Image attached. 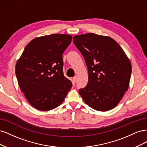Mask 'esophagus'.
Listing matches in <instances>:
<instances>
[{
  "label": "esophagus",
  "instance_id": "34e87169",
  "mask_svg": "<svg viewBox=\"0 0 147 147\" xmlns=\"http://www.w3.org/2000/svg\"><path fill=\"white\" fill-rule=\"evenodd\" d=\"M77 82V77H74L72 79V83H75V82Z\"/></svg>",
  "mask_w": 147,
  "mask_h": 147
}]
</instances>
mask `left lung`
I'll list each match as a JSON object with an SVG mask.
<instances>
[{"mask_svg": "<svg viewBox=\"0 0 147 147\" xmlns=\"http://www.w3.org/2000/svg\"><path fill=\"white\" fill-rule=\"evenodd\" d=\"M75 45L82 53L88 72V82L79 94L96 110L116 107L129 85L132 66L121 47L107 36L88 33L75 35Z\"/></svg>", "mask_w": 147, "mask_h": 147, "instance_id": "left-lung-1", "label": "left lung"}]
</instances>
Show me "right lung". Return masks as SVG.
I'll list each match as a JSON object with an SVG mask.
<instances>
[{
    "label": "right lung",
    "mask_w": 147,
    "mask_h": 147,
    "mask_svg": "<svg viewBox=\"0 0 147 147\" xmlns=\"http://www.w3.org/2000/svg\"><path fill=\"white\" fill-rule=\"evenodd\" d=\"M67 34L35 38L18 60L15 74L21 91L35 109H54L63 103L72 86L63 74V54L72 41Z\"/></svg>",
    "instance_id": "obj_1"
}]
</instances>
